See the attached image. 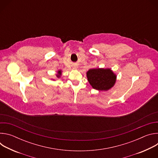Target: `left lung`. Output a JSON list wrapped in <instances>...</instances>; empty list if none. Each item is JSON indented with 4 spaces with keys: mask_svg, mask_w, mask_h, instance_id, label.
I'll return each instance as SVG.
<instances>
[{
    "mask_svg": "<svg viewBox=\"0 0 158 158\" xmlns=\"http://www.w3.org/2000/svg\"><path fill=\"white\" fill-rule=\"evenodd\" d=\"M86 76L93 88L101 91L111 89L117 79V76L109 68L91 69L86 73Z\"/></svg>",
    "mask_w": 158,
    "mask_h": 158,
    "instance_id": "left-lung-1",
    "label": "left lung"
}]
</instances>
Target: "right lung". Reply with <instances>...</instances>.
Returning a JSON list of instances; mask_svg holds the SVG:
<instances>
[{"mask_svg": "<svg viewBox=\"0 0 158 158\" xmlns=\"http://www.w3.org/2000/svg\"><path fill=\"white\" fill-rule=\"evenodd\" d=\"M61 75H62V71H61V70L58 71H57V73L56 74V77H57V78H60V76H61ZM53 80L54 81V79H53Z\"/></svg>", "mask_w": 158, "mask_h": 158, "instance_id": "obj_1", "label": "right lung"}]
</instances>
